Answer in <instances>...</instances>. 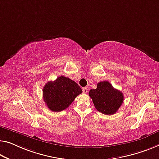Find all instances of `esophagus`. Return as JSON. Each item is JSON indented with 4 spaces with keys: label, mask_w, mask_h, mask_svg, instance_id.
Listing matches in <instances>:
<instances>
[{
    "label": "esophagus",
    "mask_w": 159,
    "mask_h": 159,
    "mask_svg": "<svg viewBox=\"0 0 159 159\" xmlns=\"http://www.w3.org/2000/svg\"><path fill=\"white\" fill-rule=\"evenodd\" d=\"M82 91H83V92H84V93H87L88 89L87 87H83L82 88Z\"/></svg>",
    "instance_id": "1"
}]
</instances>
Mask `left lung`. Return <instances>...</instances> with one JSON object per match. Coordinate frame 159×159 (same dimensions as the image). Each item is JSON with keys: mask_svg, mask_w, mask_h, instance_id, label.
<instances>
[{"mask_svg": "<svg viewBox=\"0 0 159 159\" xmlns=\"http://www.w3.org/2000/svg\"><path fill=\"white\" fill-rule=\"evenodd\" d=\"M89 95L97 110L106 115L115 114L124 101L123 93L107 81L99 82L96 89L90 90Z\"/></svg>", "mask_w": 159, "mask_h": 159, "instance_id": "8db88e82", "label": "left lung"}]
</instances>
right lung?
Here are the masks:
<instances>
[{
	"instance_id": "add662e5",
	"label": "right lung",
	"mask_w": 159,
	"mask_h": 159,
	"mask_svg": "<svg viewBox=\"0 0 159 159\" xmlns=\"http://www.w3.org/2000/svg\"><path fill=\"white\" fill-rule=\"evenodd\" d=\"M82 90L76 82L64 76L48 82L43 87V99L51 111H61L72 103Z\"/></svg>"
}]
</instances>
